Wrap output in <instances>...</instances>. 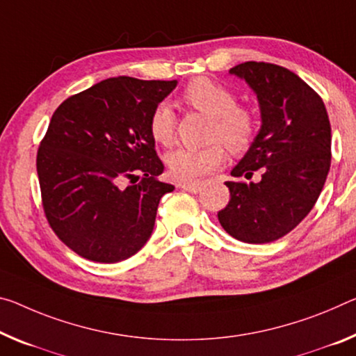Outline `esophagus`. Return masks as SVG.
<instances>
[{
  "instance_id": "esophagus-1",
  "label": "esophagus",
  "mask_w": 356,
  "mask_h": 356,
  "mask_svg": "<svg viewBox=\"0 0 356 356\" xmlns=\"http://www.w3.org/2000/svg\"><path fill=\"white\" fill-rule=\"evenodd\" d=\"M180 188H184L185 191H190V193H198L202 187V182H184L179 184Z\"/></svg>"
}]
</instances>
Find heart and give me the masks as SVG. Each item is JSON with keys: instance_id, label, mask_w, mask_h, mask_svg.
Here are the masks:
<instances>
[{"instance_id": "heart-1", "label": "heart", "mask_w": 356, "mask_h": 356, "mask_svg": "<svg viewBox=\"0 0 356 356\" xmlns=\"http://www.w3.org/2000/svg\"><path fill=\"white\" fill-rule=\"evenodd\" d=\"M184 103L191 109L212 117L211 140H222L231 154H244L257 136V117L249 107L238 106L234 93L211 79L196 77L185 87ZM176 114L172 107L160 103L149 117L152 139L163 147L172 145L176 139ZM225 147L213 143L202 149H177L166 155V166L171 176L188 182L213 171L225 163Z\"/></svg>"}]
</instances>
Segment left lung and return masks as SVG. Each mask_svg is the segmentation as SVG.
Returning <instances> with one entry per match:
<instances>
[{
    "label": "left lung",
    "mask_w": 356,
    "mask_h": 356,
    "mask_svg": "<svg viewBox=\"0 0 356 356\" xmlns=\"http://www.w3.org/2000/svg\"><path fill=\"white\" fill-rule=\"evenodd\" d=\"M231 74L257 93L261 128L231 176L257 184L225 182L229 202L218 222L234 239L266 244L289 234L317 202L331 166V125L323 99L286 67L245 61Z\"/></svg>",
    "instance_id": "1"
}]
</instances>
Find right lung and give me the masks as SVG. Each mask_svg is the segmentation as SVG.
I'll return each mask as SVG.
<instances>
[{"label":"right lung","mask_w":356,"mask_h":356,"mask_svg":"<svg viewBox=\"0 0 356 356\" xmlns=\"http://www.w3.org/2000/svg\"><path fill=\"white\" fill-rule=\"evenodd\" d=\"M176 86L111 77L54 112L36 156L42 207L58 239L82 258L117 263L149 241L158 202L174 190L158 180L165 166L149 117Z\"/></svg>","instance_id":"1"}]
</instances>
